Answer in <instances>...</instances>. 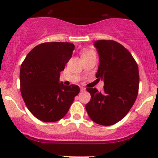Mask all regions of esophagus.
Returning <instances> with one entry per match:
<instances>
[{
	"instance_id": "obj_1",
	"label": "esophagus",
	"mask_w": 158,
	"mask_h": 158,
	"mask_svg": "<svg viewBox=\"0 0 158 158\" xmlns=\"http://www.w3.org/2000/svg\"><path fill=\"white\" fill-rule=\"evenodd\" d=\"M80 91H85V88H83V87H81L80 88Z\"/></svg>"
}]
</instances>
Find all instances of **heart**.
<instances>
[{"label":"heart","mask_w":158,"mask_h":158,"mask_svg":"<svg viewBox=\"0 0 158 158\" xmlns=\"http://www.w3.org/2000/svg\"><path fill=\"white\" fill-rule=\"evenodd\" d=\"M90 52H93L92 51H85L83 54H87V53H90Z\"/></svg>","instance_id":"1"}]
</instances>
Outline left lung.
<instances>
[{"instance_id":"left-lung-1","label":"left lung","mask_w":158,"mask_h":158,"mask_svg":"<svg viewBox=\"0 0 158 158\" xmlns=\"http://www.w3.org/2000/svg\"><path fill=\"white\" fill-rule=\"evenodd\" d=\"M100 64L96 78L104 82L103 92L88 88L91 100L85 109L90 118L100 125L118 122L128 113L138 94L139 76L131 52L114 40H97Z\"/></svg>"}]
</instances>
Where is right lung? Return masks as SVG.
Listing matches in <instances>:
<instances>
[{
  "label": "right lung",
  "mask_w": 158,
  "mask_h": 158,
  "mask_svg": "<svg viewBox=\"0 0 158 158\" xmlns=\"http://www.w3.org/2000/svg\"><path fill=\"white\" fill-rule=\"evenodd\" d=\"M70 43H44L27 55L20 69V90L31 113L44 122H55L66 115L79 93L76 85L59 82L60 73L72 57Z\"/></svg>",
  "instance_id": "right-lung-1"
}]
</instances>
